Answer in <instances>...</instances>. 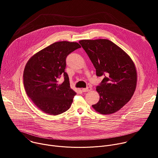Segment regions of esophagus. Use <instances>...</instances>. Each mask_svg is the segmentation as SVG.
I'll use <instances>...</instances> for the list:
<instances>
[{
  "instance_id": "obj_1",
  "label": "esophagus",
  "mask_w": 158,
  "mask_h": 158,
  "mask_svg": "<svg viewBox=\"0 0 158 158\" xmlns=\"http://www.w3.org/2000/svg\"><path fill=\"white\" fill-rule=\"evenodd\" d=\"M91 90H92V88H91V87H87V88H83V89H82V91L83 92H84V93H86V92L91 91Z\"/></svg>"
}]
</instances>
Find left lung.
Instances as JSON below:
<instances>
[{
	"label": "left lung",
	"mask_w": 158,
	"mask_h": 158,
	"mask_svg": "<svg viewBox=\"0 0 158 158\" xmlns=\"http://www.w3.org/2000/svg\"><path fill=\"white\" fill-rule=\"evenodd\" d=\"M96 70L104 79L96 87L100 96L93 108L102 114H112L121 109L132 96L136 87L137 73L130 57L107 39L79 41Z\"/></svg>",
	"instance_id": "1"
}]
</instances>
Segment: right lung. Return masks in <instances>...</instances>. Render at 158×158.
Masks as SVG:
<instances>
[{"label": "right lung", "mask_w": 158, "mask_h": 158, "mask_svg": "<svg viewBox=\"0 0 158 158\" xmlns=\"http://www.w3.org/2000/svg\"><path fill=\"white\" fill-rule=\"evenodd\" d=\"M81 46L77 42H55L34 55L25 67L23 81L26 93L35 105L50 115L67 110L76 93L65 72L66 57ZM61 77L63 82L59 84Z\"/></svg>", "instance_id": "right-lung-1"}]
</instances>
